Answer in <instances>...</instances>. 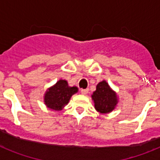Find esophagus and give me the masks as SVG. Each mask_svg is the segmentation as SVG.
I'll use <instances>...</instances> for the list:
<instances>
[{
  "instance_id": "1",
  "label": "esophagus",
  "mask_w": 160,
  "mask_h": 160,
  "mask_svg": "<svg viewBox=\"0 0 160 160\" xmlns=\"http://www.w3.org/2000/svg\"><path fill=\"white\" fill-rule=\"evenodd\" d=\"M88 89H82V90H81V94H83V95H86V94H88Z\"/></svg>"
}]
</instances>
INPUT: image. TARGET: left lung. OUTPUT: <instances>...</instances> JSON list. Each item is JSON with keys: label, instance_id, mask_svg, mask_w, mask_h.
Here are the masks:
<instances>
[{"label": "left lung", "instance_id": "8db88e82", "mask_svg": "<svg viewBox=\"0 0 160 160\" xmlns=\"http://www.w3.org/2000/svg\"><path fill=\"white\" fill-rule=\"evenodd\" d=\"M94 108L101 114H108L115 109L118 102V95L106 80L98 83L96 90L91 95Z\"/></svg>", "mask_w": 160, "mask_h": 160}]
</instances>
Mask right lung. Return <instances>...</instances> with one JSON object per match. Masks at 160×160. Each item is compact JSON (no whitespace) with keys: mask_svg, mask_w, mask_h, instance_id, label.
<instances>
[{"mask_svg":"<svg viewBox=\"0 0 160 160\" xmlns=\"http://www.w3.org/2000/svg\"><path fill=\"white\" fill-rule=\"evenodd\" d=\"M78 91L77 87H70L66 80L60 79L46 90L44 94L45 105L53 111H62L67 105L72 95Z\"/></svg>","mask_w":160,"mask_h":160,"instance_id":"right-lung-1","label":"right lung"}]
</instances>
